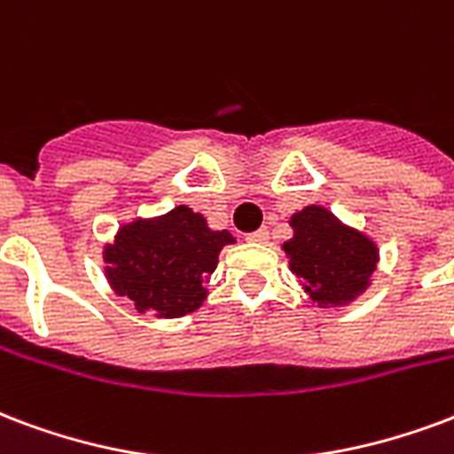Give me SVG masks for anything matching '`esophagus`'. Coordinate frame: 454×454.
<instances>
[{
    "label": "esophagus",
    "mask_w": 454,
    "mask_h": 454,
    "mask_svg": "<svg viewBox=\"0 0 454 454\" xmlns=\"http://www.w3.org/2000/svg\"><path fill=\"white\" fill-rule=\"evenodd\" d=\"M247 243H253V245H264L267 240H270V231L267 228H260V231H254V233H250V236L245 238Z\"/></svg>",
    "instance_id": "esophagus-1"
}]
</instances>
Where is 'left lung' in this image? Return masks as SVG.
I'll use <instances>...</instances> for the list:
<instances>
[{
  "mask_svg": "<svg viewBox=\"0 0 454 454\" xmlns=\"http://www.w3.org/2000/svg\"><path fill=\"white\" fill-rule=\"evenodd\" d=\"M288 226L294 238L281 247L312 303L344 308L371 286L380 250L364 231L344 223L320 204L295 211Z\"/></svg>",
  "mask_w": 454,
  "mask_h": 454,
  "instance_id": "8db88e82",
  "label": "left lung"
}]
</instances>
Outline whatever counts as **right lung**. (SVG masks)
I'll return each mask as SVG.
<instances>
[{
  "label": "right lung",
  "mask_w": 454,
  "mask_h": 454,
  "mask_svg": "<svg viewBox=\"0 0 454 454\" xmlns=\"http://www.w3.org/2000/svg\"><path fill=\"white\" fill-rule=\"evenodd\" d=\"M236 243L228 231H211L207 218L180 204L168 214L134 218L103 247L106 278L139 312L183 317L207 301L218 253Z\"/></svg>",
  "instance_id": "1"
}]
</instances>
